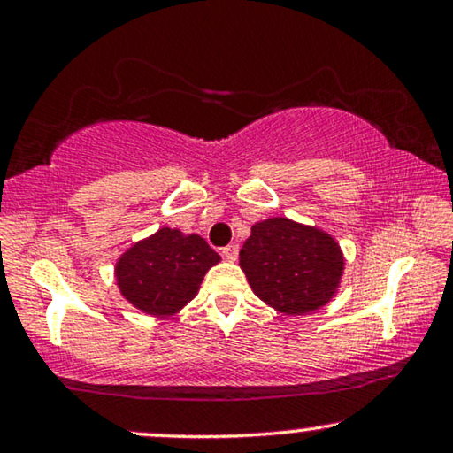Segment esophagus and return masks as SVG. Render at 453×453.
I'll return each mask as SVG.
<instances>
[{
    "label": "esophagus",
    "mask_w": 453,
    "mask_h": 453,
    "mask_svg": "<svg viewBox=\"0 0 453 453\" xmlns=\"http://www.w3.org/2000/svg\"><path fill=\"white\" fill-rule=\"evenodd\" d=\"M222 256H225L228 262H234V259L239 257V245L237 243H231V245L222 247Z\"/></svg>",
    "instance_id": "esophagus-1"
}]
</instances>
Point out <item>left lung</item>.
<instances>
[{
  "label": "left lung",
  "mask_w": 453,
  "mask_h": 453,
  "mask_svg": "<svg viewBox=\"0 0 453 453\" xmlns=\"http://www.w3.org/2000/svg\"><path fill=\"white\" fill-rule=\"evenodd\" d=\"M239 264L253 293L287 315L326 305L344 270L342 251L330 234L288 219L253 225Z\"/></svg>",
  "instance_id": "obj_1"
}]
</instances>
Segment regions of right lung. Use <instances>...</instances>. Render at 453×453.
I'll return each mask as SVG.
<instances>
[{
  "label": "right lung",
  "instance_id": "right-lung-1",
  "mask_svg": "<svg viewBox=\"0 0 453 453\" xmlns=\"http://www.w3.org/2000/svg\"><path fill=\"white\" fill-rule=\"evenodd\" d=\"M220 256L200 234L160 228L123 253L115 276L121 295L150 315H173L194 299Z\"/></svg>",
  "mask_w": 453,
  "mask_h": 453
}]
</instances>
